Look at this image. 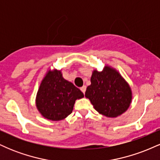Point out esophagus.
<instances>
[{
  "label": "esophagus",
  "instance_id": "1",
  "mask_svg": "<svg viewBox=\"0 0 160 160\" xmlns=\"http://www.w3.org/2000/svg\"><path fill=\"white\" fill-rule=\"evenodd\" d=\"M86 89V86H82V87H80V90L82 92V93H83V94L85 93Z\"/></svg>",
  "mask_w": 160,
  "mask_h": 160
}]
</instances>
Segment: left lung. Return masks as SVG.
Returning <instances> with one entry per match:
<instances>
[{
  "instance_id": "1",
  "label": "left lung",
  "mask_w": 160,
  "mask_h": 160,
  "mask_svg": "<svg viewBox=\"0 0 160 160\" xmlns=\"http://www.w3.org/2000/svg\"><path fill=\"white\" fill-rule=\"evenodd\" d=\"M85 96L101 114L117 117L129 107L132 92L121 75L106 66L102 72L93 71L91 85L86 88Z\"/></svg>"
}]
</instances>
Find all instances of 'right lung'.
<instances>
[{"mask_svg":"<svg viewBox=\"0 0 160 160\" xmlns=\"http://www.w3.org/2000/svg\"><path fill=\"white\" fill-rule=\"evenodd\" d=\"M83 93L62 78L60 71H49L40 84L36 98L38 111L48 120H61L71 114L77 99Z\"/></svg>","mask_w":160,"mask_h":160,"instance_id":"right-lung-1","label":"right lung"}]
</instances>
